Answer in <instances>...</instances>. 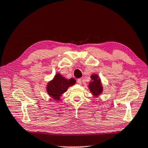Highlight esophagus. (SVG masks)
<instances>
[{"instance_id":"1","label":"esophagus","mask_w":148,"mask_h":148,"mask_svg":"<svg viewBox=\"0 0 148 148\" xmlns=\"http://www.w3.org/2000/svg\"><path fill=\"white\" fill-rule=\"evenodd\" d=\"M82 82H83V81H82V79H78L77 80V83L78 84H79V85H82Z\"/></svg>"}]
</instances>
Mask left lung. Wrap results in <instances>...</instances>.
Segmentation results:
<instances>
[{
	"mask_svg": "<svg viewBox=\"0 0 148 148\" xmlns=\"http://www.w3.org/2000/svg\"><path fill=\"white\" fill-rule=\"evenodd\" d=\"M91 81L89 83L88 88L92 94L95 97H98L102 94L103 87L99 76L96 74H93L90 76Z\"/></svg>",
	"mask_w": 148,
	"mask_h": 148,
	"instance_id": "left-lung-1",
	"label": "left lung"
}]
</instances>
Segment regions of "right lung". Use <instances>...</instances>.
<instances>
[{
	"label": "right lung",
	"instance_id": "1",
	"mask_svg": "<svg viewBox=\"0 0 148 148\" xmlns=\"http://www.w3.org/2000/svg\"><path fill=\"white\" fill-rule=\"evenodd\" d=\"M75 83L76 80L74 79H67L62 74L57 73L53 79L47 83L46 90L49 96L58 101L60 100L61 96L67 90L69 86L74 85Z\"/></svg>",
	"mask_w": 148,
	"mask_h": 148
}]
</instances>
